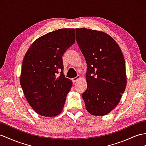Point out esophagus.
I'll return each mask as SVG.
<instances>
[{
    "label": "esophagus",
    "instance_id": "obj_1",
    "mask_svg": "<svg viewBox=\"0 0 146 146\" xmlns=\"http://www.w3.org/2000/svg\"><path fill=\"white\" fill-rule=\"evenodd\" d=\"M80 78V75H78L77 76H76V77H74V78H72V81H73V82H76L78 80H79Z\"/></svg>",
    "mask_w": 146,
    "mask_h": 146
}]
</instances>
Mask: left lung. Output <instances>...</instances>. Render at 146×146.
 Listing matches in <instances>:
<instances>
[{"label": "left lung", "instance_id": "obj_1", "mask_svg": "<svg viewBox=\"0 0 146 146\" xmlns=\"http://www.w3.org/2000/svg\"><path fill=\"white\" fill-rule=\"evenodd\" d=\"M76 39L88 65V86L82 94L86 108L93 115H106L118 105L126 88L123 53L115 40L102 31L76 28Z\"/></svg>", "mask_w": 146, "mask_h": 146}]
</instances>
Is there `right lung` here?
I'll use <instances>...</instances> for the list:
<instances>
[{
  "instance_id": "obj_1",
  "label": "right lung",
  "mask_w": 146,
  "mask_h": 146,
  "mask_svg": "<svg viewBox=\"0 0 146 146\" xmlns=\"http://www.w3.org/2000/svg\"><path fill=\"white\" fill-rule=\"evenodd\" d=\"M74 41V29H58L37 39L25 55L20 84L29 105L40 115L55 117L63 109L72 81L63 74L62 56Z\"/></svg>"
}]
</instances>
